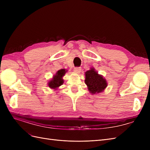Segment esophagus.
<instances>
[{
  "label": "esophagus",
  "instance_id": "1",
  "mask_svg": "<svg viewBox=\"0 0 150 150\" xmlns=\"http://www.w3.org/2000/svg\"><path fill=\"white\" fill-rule=\"evenodd\" d=\"M81 71V67H75L74 69V71L75 72H76V73H79Z\"/></svg>",
  "mask_w": 150,
  "mask_h": 150
}]
</instances>
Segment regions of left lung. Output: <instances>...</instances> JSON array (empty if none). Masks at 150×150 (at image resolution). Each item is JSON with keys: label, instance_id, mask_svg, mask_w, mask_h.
Masks as SVG:
<instances>
[{"label": "left lung", "instance_id": "obj_1", "mask_svg": "<svg viewBox=\"0 0 150 150\" xmlns=\"http://www.w3.org/2000/svg\"><path fill=\"white\" fill-rule=\"evenodd\" d=\"M84 81L89 93L92 94L103 92L108 86L106 79L99 74L94 67H91L89 70L85 72Z\"/></svg>", "mask_w": 150, "mask_h": 150}]
</instances>
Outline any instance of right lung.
<instances>
[{
	"instance_id": "1",
	"label": "right lung",
	"mask_w": 150,
	"mask_h": 150,
	"mask_svg": "<svg viewBox=\"0 0 150 150\" xmlns=\"http://www.w3.org/2000/svg\"><path fill=\"white\" fill-rule=\"evenodd\" d=\"M67 71V70L64 69H61L57 71L56 74L53 76L52 78L47 83L49 87L54 91L57 90L58 88L64 83V79H62V78L65 75Z\"/></svg>"
}]
</instances>
